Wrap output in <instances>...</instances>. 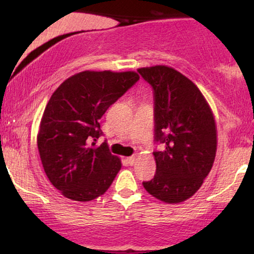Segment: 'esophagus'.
Wrapping results in <instances>:
<instances>
[{
	"mask_svg": "<svg viewBox=\"0 0 254 254\" xmlns=\"http://www.w3.org/2000/svg\"><path fill=\"white\" fill-rule=\"evenodd\" d=\"M127 162L129 165H134L135 163H136V157H135V156H130V157L127 158Z\"/></svg>",
	"mask_w": 254,
	"mask_h": 254,
	"instance_id": "esophagus-1",
	"label": "esophagus"
}]
</instances>
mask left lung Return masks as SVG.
I'll use <instances>...</instances> for the list:
<instances>
[{
  "mask_svg": "<svg viewBox=\"0 0 254 254\" xmlns=\"http://www.w3.org/2000/svg\"><path fill=\"white\" fill-rule=\"evenodd\" d=\"M155 96L156 175L145 190L162 202H184L197 192L213 168L217 150L216 121L199 88L169 65L138 68Z\"/></svg>",
  "mask_w": 254,
  "mask_h": 254,
  "instance_id": "left-lung-1",
  "label": "left lung"
}]
</instances>
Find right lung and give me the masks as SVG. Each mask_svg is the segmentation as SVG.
I'll use <instances>...</instances> for the list:
<instances>
[{
	"mask_svg": "<svg viewBox=\"0 0 254 254\" xmlns=\"http://www.w3.org/2000/svg\"><path fill=\"white\" fill-rule=\"evenodd\" d=\"M140 76L135 71L84 70L51 96L41 117L37 145L48 180L62 195L86 202L103 195L121 169L104 142L99 120Z\"/></svg>",
	"mask_w": 254,
	"mask_h": 254,
	"instance_id": "1",
	"label": "right lung"
}]
</instances>
